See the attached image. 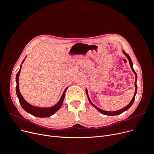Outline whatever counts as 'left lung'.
Returning <instances> with one entry per match:
<instances>
[{"mask_svg":"<svg viewBox=\"0 0 154 154\" xmlns=\"http://www.w3.org/2000/svg\"><path fill=\"white\" fill-rule=\"evenodd\" d=\"M122 52H123V54L125 55V57H126L127 58V59L128 60L129 64H130V66H131V69H132V70L133 71V72L134 73V74H135V93H134V95L133 98H132V100L131 101V102L129 103L127 105V106H125V107H124L123 109H120V110H119L113 111V112L103 110H102V109H99V107H97L96 106H95V105L92 102V101L91 100V99H90V98H89V97H88V91H87V88L85 89L86 95H87V98H88V101H89V102L91 103V104L92 105V106L93 107H94L99 112H100L101 114H104V115H106V116H117V115H119V114H122V113H123L124 112L126 111L127 110H128L129 108H130V107L132 106V104H133V103H134V100H135V95H136V94H137V74H136V72H135V70H134V68H133V64H132V60H131V57H130V56H129V55H128V54H127L124 51H122Z\"/></svg>","mask_w":154,"mask_h":154,"instance_id":"8db88e82","label":"left lung"}]
</instances>
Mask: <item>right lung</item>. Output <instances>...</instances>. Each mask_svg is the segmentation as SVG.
Returning <instances> with one entry per match:
<instances>
[{
	"label": "right lung",
	"instance_id": "add662e5",
	"mask_svg": "<svg viewBox=\"0 0 154 154\" xmlns=\"http://www.w3.org/2000/svg\"><path fill=\"white\" fill-rule=\"evenodd\" d=\"M26 58L24 59L22 62V64L20 65V67L17 72V74H16V83H17V85H16V94H17V95L18 97V99L19 100V102L21 105L22 107L27 112L29 113L31 115L34 116L35 117H40V118H43V117H48L52 116L55 113L58 111L60 108L61 107L63 103L64 97H65V94H66V92L67 89V87L66 88V89L64 90L61 97L59 102L57 103L54 106L49 107H40L38 106H34L33 105H31L29 103H28L24 98L23 97V96L20 94V90H19V75H20V73L22 68V63H23L24 60H25Z\"/></svg>",
	"mask_w": 154,
	"mask_h": 154
}]
</instances>
